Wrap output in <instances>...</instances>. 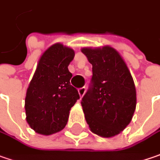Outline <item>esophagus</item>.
Here are the masks:
<instances>
[{"label":"esophagus","mask_w":160,"mask_h":160,"mask_svg":"<svg viewBox=\"0 0 160 160\" xmlns=\"http://www.w3.org/2000/svg\"><path fill=\"white\" fill-rule=\"evenodd\" d=\"M79 95H80V98H82L83 96H84V94H85V92H86V88L85 87H82L80 88H79Z\"/></svg>","instance_id":"1"}]
</instances>
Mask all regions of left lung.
Listing matches in <instances>:
<instances>
[{
  "mask_svg": "<svg viewBox=\"0 0 160 160\" xmlns=\"http://www.w3.org/2000/svg\"><path fill=\"white\" fill-rule=\"evenodd\" d=\"M92 64L90 86L81 100L91 132L110 138L130 123L136 108V89L128 67L110 46L82 48Z\"/></svg>",
  "mask_w": 160,
  "mask_h": 160,
  "instance_id": "obj_1",
  "label": "left lung"
}]
</instances>
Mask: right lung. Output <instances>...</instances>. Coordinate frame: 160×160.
Listing matches in <instances>:
<instances>
[{"mask_svg": "<svg viewBox=\"0 0 160 160\" xmlns=\"http://www.w3.org/2000/svg\"><path fill=\"white\" fill-rule=\"evenodd\" d=\"M72 48L54 44L42 54L25 98L27 122L36 132L50 135L65 127L70 110L80 98L70 80Z\"/></svg>", "mask_w": 160, "mask_h": 160, "instance_id": "right-lung-1", "label": "right lung"}]
</instances>
